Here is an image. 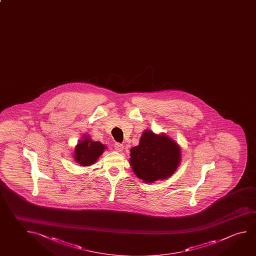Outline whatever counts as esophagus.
Masks as SVG:
<instances>
[{
    "label": "esophagus",
    "instance_id": "1",
    "mask_svg": "<svg viewBox=\"0 0 256 256\" xmlns=\"http://www.w3.org/2000/svg\"><path fill=\"white\" fill-rule=\"evenodd\" d=\"M114 148H115V150L118 151V152H122V151H123L124 146L120 143H115L114 144Z\"/></svg>",
    "mask_w": 256,
    "mask_h": 256
}]
</instances>
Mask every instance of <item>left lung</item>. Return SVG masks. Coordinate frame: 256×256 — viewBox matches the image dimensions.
Returning a JSON list of instances; mask_svg holds the SVG:
<instances>
[{
  "label": "left lung",
  "instance_id": "left-lung-1",
  "mask_svg": "<svg viewBox=\"0 0 256 256\" xmlns=\"http://www.w3.org/2000/svg\"><path fill=\"white\" fill-rule=\"evenodd\" d=\"M180 159L178 144L164 134L144 132L138 146L130 150V164L134 174L148 182L164 180L174 172Z\"/></svg>",
  "mask_w": 256,
  "mask_h": 256
}]
</instances>
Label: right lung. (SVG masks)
I'll list each match as a JSON object with an SVG mask.
<instances>
[{
	"label": "right lung",
	"instance_id": "obj_1",
	"mask_svg": "<svg viewBox=\"0 0 256 256\" xmlns=\"http://www.w3.org/2000/svg\"><path fill=\"white\" fill-rule=\"evenodd\" d=\"M106 146L100 142H94L86 136L84 140L79 142L76 148V161L82 166H92L95 164V161L102 154Z\"/></svg>",
	"mask_w": 256,
	"mask_h": 256
}]
</instances>
